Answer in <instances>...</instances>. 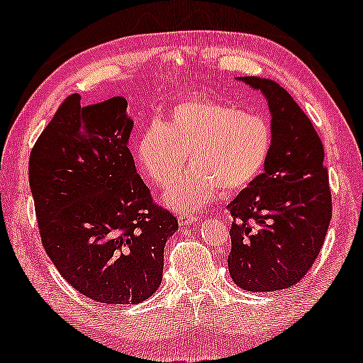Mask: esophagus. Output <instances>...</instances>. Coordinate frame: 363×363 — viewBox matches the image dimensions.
I'll list each match as a JSON object with an SVG mask.
<instances>
[{
  "label": "esophagus",
  "instance_id": "obj_1",
  "mask_svg": "<svg viewBox=\"0 0 363 363\" xmlns=\"http://www.w3.org/2000/svg\"><path fill=\"white\" fill-rule=\"evenodd\" d=\"M199 222V216L195 214H190V213H179V223L181 225H192V223H196Z\"/></svg>",
  "mask_w": 363,
  "mask_h": 363
}]
</instances>
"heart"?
I'll use <instances>...</instances> for the list:
<instances>
[{
    "label": "heart",
    "instance_id": "obj_1",
    "mask_svg": "<svg viewBox=\"0 0 363 363\" xmlns=\"http://www.w3.org/2000/svg\"><path fill=\"white\" fill-rule=\"evenodd\" d=\"M273 128L268 118L214 100H186L169 111V121H150L143 128L136 152L143 169L176 209L204 206L222 189L235 194L250 186L269 162Z\"/></svg>",
    "mask_w": 363,
    "mask_h": 363
}]
</instances>
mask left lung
I'll use <instances>...</instances> for the list:
<instances>
[{
  "mask_svg": "<svg viewBox=\"0 0 363 363\" xmlns=\"http://www.w3.org/2000/svg\"><path fill=\"white\" fill-rule=\"evenodd\" d=\"M241 81L267 96L273 152L257 179L228 203L233 222L228 272L247 292L296 284L318 259L332 219L324 146L309 117L272 79Z\"/></svg>",
  "mask_w": 363,
  "mask_h": 363,
  "instance_id": "left-lung-1",
  "label": "left lung"
}]
</instances>
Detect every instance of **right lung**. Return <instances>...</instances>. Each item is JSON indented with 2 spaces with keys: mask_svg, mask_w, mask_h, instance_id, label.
Here are the masks:
<instances>
[{
  "mask_svg": "<svg viewBox=\"0 0 363 363\" xmlns=\"http://www.w3.org/2000/svg\"><path fill=\"white\" fill-rule=\"evenodd\" d=\"M131 128L125 98L84 108L72 94L28 163L49 259L77 292L109 305H135L159 289L164 242L179 228L136 173Z\"/></svg>",
  "mask_w": 363,
  "mask_h": 363,
  "instance_id": "obj_1",
  "label": "right lung"
}]
</instances>
